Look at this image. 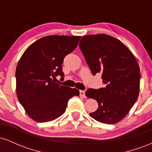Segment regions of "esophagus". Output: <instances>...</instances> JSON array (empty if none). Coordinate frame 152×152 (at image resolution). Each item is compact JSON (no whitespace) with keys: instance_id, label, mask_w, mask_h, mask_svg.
Masks as SVG:
<instances>
[{"instance_id":"34e87169","label":"esophagus","mask_w":152,"mask_h":152,"mask_svg":"<svg viewBox=\"0 0 152 152\" xmlns=\"http://www.w3.org/2000/svg\"><path fill=\"white\" fill-rule=\"evenodd\" d=\"M79 94H80V96L83 97V98H85V97H86V95H85V91H82V90L80 91Z\"/></svg>"}]
</instances>
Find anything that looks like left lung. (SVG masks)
Instances as JSON below:
<instances>
[{
    "instance_id": "obj_1",
    "label": "left lung",
    "mask_w": 152,
    "mask_h": 152,
    "mask_svg": "<svg viewBox=\"0 0 152 152\" xmlns=\"http://www.w3.org/2000/svg\"><path fill=\"white\" fill-rule=\"evenodd\" d=\"M79 48L92 74L101 73L104 84V88L86 91V96L99 104L89 116L101 123H118L139 96L141 73L137 59L121 41L106 34L83 36Z\"/></svg>"
}]
</instances>
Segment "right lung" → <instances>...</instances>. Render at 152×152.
<instances>
[{
    "label": "right lung",
    "mask_w": 152,
    "mask_h": 152,
    "mask_svg": "<svg viewBox=\"0 0 152 152\" xmlns=\"http://www.w3.org/2000/svg\"><path fill=\"white\" fill-rule=\"evenodd\" d=\"M81 36H47L25 50L15 70L16 94L28 116L35 121H53L65 112L69 100L79 95L76 88L55 83L64 76L62 64L78 44Z\"/></svg>",
    "instance_id": "1"
}]
</instances>
